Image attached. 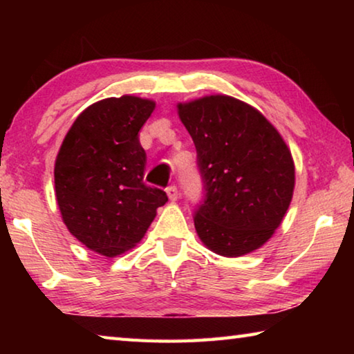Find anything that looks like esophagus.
I'll use <instances>...</instances> for the list:
<instances>
[{
    "instance_id": "1",
    "label": "esophagus",
    "mask_w": 354,
    "mask_h": 354,
    "mask_svg": "<svg viewBox=\"0 0 354 354\" xmlns=\"http://www.w3.org/2000/svg\"><path fill=\"white\" fill-rule=\"evenodd\" d=\"M165 192H167V195H169V198L171 200V201H175V200H178V187L176 185H169V187L165 189Z\"/></svg>"
}]
</instances>
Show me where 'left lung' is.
I'll return each instance as SVG.
<instances>
[{"label": "left lung", "mask_w": 354, "mask_h": 354, "mask_svg": "<svg viewBox=\"0 0 354 354\" xmlns=\"http://www.w3.org/2000/svg\"><path fill=\"white\" fill-rule=\"evenodd\" d=\"M178 111L195 143L205 192L194 214L203 243L226 257L262 247L283 221L295 185L283 137L254 107L226 95Z\"/></svg>", "instance_id": "obj_1"}]
</instances>
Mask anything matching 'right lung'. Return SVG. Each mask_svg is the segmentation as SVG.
<instances>
[{"instance_id":"1","label":"right lung","mask_w":354,"mask_h":354,"mask_svg":"<svg viewBox=\"0 0 354 354\" xmlns=\"http://www.w3.org/2000/svg\"><path fill=\"white\" fill-rule=\"evenodd\" d=\"M154 103L137 97L107 98L75 120L55 167L64 223L77 241L113 257L145 236L167 194L143 183L147 153L139 131Z\"/></svg>"}]
</instances>
